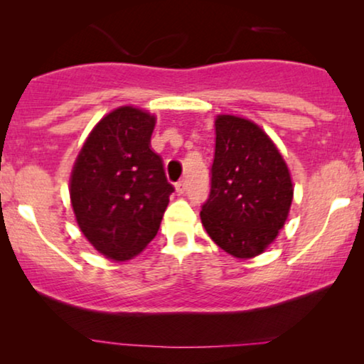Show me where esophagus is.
<instances>
[{
    "label": "esophagus",
    "mask_w": 364,
    "mask_h": 364,
    "mask_svg": "<svg viewBox=\"0 0 364 364\" xmlns=\"http://www.w3.org/2000/svg\"><path fill=\"white\" fill-rule=\"evenodd\" d=\"M176 191H177L178 196H182V193H186V191H187V182H186V181H178V182L176 183Z\"/></svg>",
    "instance_id": "obj_1"
}]
</instances>
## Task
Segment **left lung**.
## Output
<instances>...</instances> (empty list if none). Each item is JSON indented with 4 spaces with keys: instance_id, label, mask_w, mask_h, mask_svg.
<instances>
[{
    "instance_id": "left-lung-1",
    "label": "left lung",
    "mask_w": 364,
    "mask_h": 364,
    "mask_svg": "<svg viewBox=\"0 0 364 364\" xmlns=\"http://www.w3.org/2000/svg\"><path fill=\"white\" fill-rule=\"evenodd\" d=\"M291 200L290 172L272 139L248 119L217 116L210 193L200 210L208 237L237 258L260 255Z\"/></svg>"
}]
</instances>
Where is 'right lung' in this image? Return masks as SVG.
<instances>
[{"label":"right lung","mask_w":364,"mask_h":364,"mask_svg":"<svg viewBox=\"0 0 364 364\" xmlns=\"http://www.w3.org/2000/svg\"><path fill=\"white\" fill-rule=\"evenodd\" d=\"M156 117L132 106L97 122L71 173V203L89 243L112 260H131L157 235L168 196L161 156L151 149Z\"/></svg>","instance_id":"obj_1"}]
</instances>
